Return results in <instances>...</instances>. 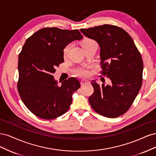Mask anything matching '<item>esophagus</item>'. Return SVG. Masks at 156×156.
Listing matches in <instances>:
<instances>
[{
	"label": "esophagus",
	"mask_w": 156,
	"mask_h": 156,
	"mask_svg": "<svg viewBox=\"0 0 156 156\" xmlns=\"http://www.w3.org/2000/svg\"><path fill=\"white\" fill-rule=\"evenodd\" d=\"M90 83V81H88V80H84V79H83L81 81V85H84V84H86L87 83Z\"/></svg>",
	"instance_id": "obj_1"
}]
</instances>
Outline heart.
I'll list each match as a JSON object with an SVG mask.
<instances>
[{"label":"heart","instance_id":"b5f03b06","mask_svg":"<svg viewBox=\"0 0 156 156\" xmlns=\"http://www.w3.org/2000/svg\"><path fill=\"white\" fill-rule=\"evenodd\" d=\"M93 45H97L96 42L92 39L88 38V37H84L81 41V46L84 49H86L90 47ZM71 48V44H68L67 45L65 46V48L63 49V55L64 57H66L68 55V53L69 51V49ZM74 73L75 75H77L80 77H86L89 75L88 70L86 68H79L75 69L74 71Z\"/></svg>","mask_w":156,"mask_h":156}]
</instances>
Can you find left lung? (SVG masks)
Here are the masks:
<instances>
[{
	"mask_svg": "<svg viewBox=\"0 0 156 156\" xmlns=\"http://www.w3.org/2000/svg\"><path fill=\"white\" fill-rule=\"evenodd\" d=\"M81 32L100 45L101 73L112 83L111 86H100L93 80L90 104L107 118L124 115L142 86L143 62L138 49L128 33L117 26L107 24L81 29Z\"/></svg>",
	"mask_w": 156,
	"mask_h": 156,
	"instance_id": "8db88e82",
	"label": "left lung"
}]
</instances>
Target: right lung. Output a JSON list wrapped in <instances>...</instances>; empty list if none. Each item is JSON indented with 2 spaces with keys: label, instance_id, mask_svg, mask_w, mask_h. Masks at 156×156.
Returning a JSON list of instances; mask_svg holds the SVG:
<instances>
[{
  "label": "right lung",
  "instance_id": "add662e5",
  "mask_svg": "<svg viewBox=\"0 0 156 156\" xmlns=\"http://www.w3.org/2000/svg\"><path fill=\"white\" fill-rule=\"evenodd\" d=\"M82 38L77 29L51 27L37 30L26 40L19 55L17 89L23 103L37 117L54 119L69 109L81 84L71 77L58 85L53 73L64 62L65 46Z\"/></svg>",
  "mask_w": 156,
  "mask_h": 156
}]
</instances>
